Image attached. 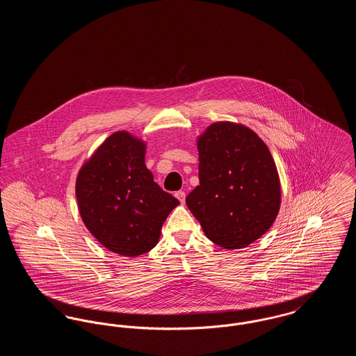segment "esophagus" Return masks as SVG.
I'll list each match as a JSON object with an SVG mask.
<instances>
[{"label": "esophagus", "mask_w": 356, "mask_h": 356, "mask_svg": "<svg viewBox=\"0 0 356 356\" xmlns=\"http://www.w3.org/2000/svg\"><path fill=\"white\" fill-rule=\"evenodd\" d=\"M175 196L179 199V202H180V203H186V192H183V191H177V192L175 193Z\"/></svg>", "instance_id": "1"}]
</instances>
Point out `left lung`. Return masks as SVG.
<instances>
[{
	"instance_id": "8db88e82",
	"label": "left lung",
	"mask_w": 356,
	"mask_h": 356,
	"mask_svg": "<svg viewBox=\"0 0 356 356\" xmlns=\"http://www.w3.org/2000/svg\"><path fill=\"white\" fill-rule=\"evenodd\" d=\"M199 180L186 207L205 236L227 250L263 236L280 209V180L271 152L250 128L219 121L197 140Z\"/></svg>"
}]
</instances>
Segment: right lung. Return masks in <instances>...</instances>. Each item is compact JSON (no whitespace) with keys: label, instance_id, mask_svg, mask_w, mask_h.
Segmentation results:
<instances>
[{"label":"right lung","instance_id":"right-lung-1","mask_svg":"<svg viewBox=\"0 0 356 356\" xmlns=\"http://www.w3.org/2000/svg\"><path fill=\"white\" fill-rule=\"evenodd\" d=\"M76 197L89 232L109 251L128 257L152 250L180 204L153 181L145 143L124 131L109 136L81 167Z\"/></svg>","mask_w":356,"mask_h":356}]
</instances>
